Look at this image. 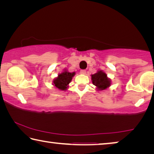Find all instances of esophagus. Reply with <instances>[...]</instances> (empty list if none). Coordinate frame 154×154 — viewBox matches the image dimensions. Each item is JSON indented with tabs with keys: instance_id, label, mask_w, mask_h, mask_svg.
<instances>
[{
	"instance_id": "esophagus-1",
	"label": "esophagus",
	"mask_w": 154,
	"mask_h": 154,
	"mask_svg": "<svg viewBox=\"0 0 154 154\" xmlns=\"http://www.w3.org/2000/svg\"><path fill=\"white\" fill-rule=\"evenodd\" d=\"M85 73H86V71L85 70H81L80 71V74L85 75Z\"/></svg>"
}]
</instances>
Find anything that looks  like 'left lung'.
I'll return each instance as SVG.
<instances>
[{"label": "left lung", "mask_w": 154, "mask_h": 154, "mask_svg": "<svg viewBox=\"0 0 154 154\" xmlns=\"http://www.w3.org/2000/svg\"><path fill=\"white\" fill-rule=\"evenodd\" d=\"M91 77L92 83L96 87L97 90H106L111 84V79L102 70H99L96 73L91 75Z\"/></svg>", "instance_id": "left-lung-1"}]
</instances>
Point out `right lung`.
I'll list each match as a JSON object with an SVG mask.
<instances>
[{
	"label": "right lung",
	"mask_w": 154,
	"mask_h": 154,
	"mask_svg": "<svg viewBox=\"0 0 154 154\" xmlns=\"http://www.w3.org/2000/svg\"><path fill=\"white\" fill-rule=\"evenodd\" d=\"M75 75V72H70L65 69L63 72L60 73L58 77L54 79V86L58 88L60 90H66L67 88H69V83L71 82Z\"/></svg>",
	"instance_id": "add662e5"
}]
</instances>
